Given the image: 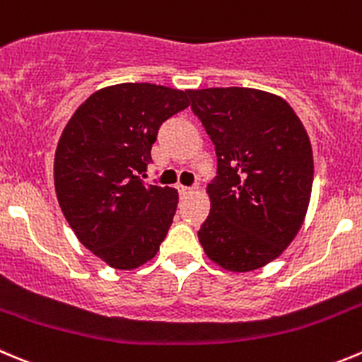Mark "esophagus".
Listing matches in <instances>:
<instances>
[{
  "instance_id": "34e87169",
  "label": "esophagus",
  "mask_w": 362,
  "mask_h": 362,
  "mask_svg": "<svg viewBox=\"0 0 362 362\" xmlns=\"http://www.w3.org/2000/svg\"><path fill=\"white\" fill-rule=\"evenodd\" d=\"M194 191V187H185V185H178V192H180V197H187L191 192Z\"/></svg>"
}]
</instances>
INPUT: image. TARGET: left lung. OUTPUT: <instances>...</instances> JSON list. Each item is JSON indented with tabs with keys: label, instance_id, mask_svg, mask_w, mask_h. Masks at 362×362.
<instances>
[{
	"label": "left lung",
	"instance_id": "left-lung-1",
	"mask_svg": "<svg viewBox=\"0 0 362 362\" xmlns=\"http://www.w3.org/2000/svg\"><path fill=\"white\" fill-rule=\"evenodd\" d=\"M191 109L214 143L218 177L198 232L207 257L228 272L276 259L305 219L313 148L286 100L248 87L189 90Z\"/></svg>",
	"mask_w": 362,
	"mask_h": 362
}]
</instances>
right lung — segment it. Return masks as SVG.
Returning a JSON list of instances; mask_svg holds the SVG:
<instances>
[{
	"label": "right lung",
	"instance_id": "1",
	"mask_svg": "<svg viewBox=\"0 0 362 362\" xmlns=\"http://www.w3.org/2000/svg\"><path fill=\"white\" fill-rule=\"evenodd\" d=\"M189 90L117 83L90 94L55 151V191L74 235L110 268L134 269L158 252L178 192L143 184L160 124L189 107Z\"/></svg>",
	"mask_w": 362,
	"mask_h": 362
}]
</instances>
